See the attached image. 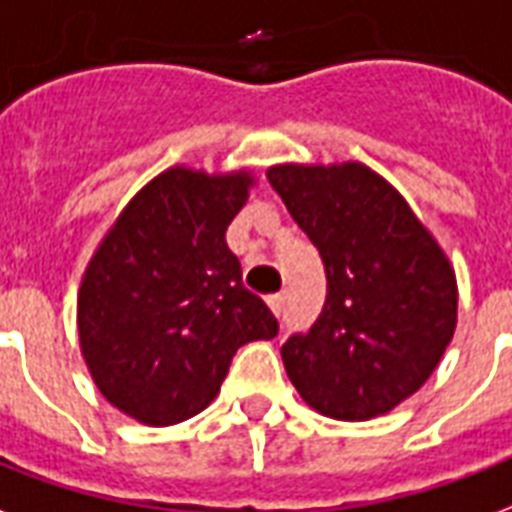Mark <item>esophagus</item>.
Wrapping results in <instances>:
<instances>
[{
    "mask_svg": "<svg viewBox=\"0 0 512 512\" xmlns=\"http://www.w3.org/2000/svg\"><path fill=\"white\" fill-rule=\"evenodd\" d=\"M286 297H289L286 292H278V294H272V297H267V305H270L275 316H281V313L286 311Z\"/></svg>",
    "mask_w": 512,
    "mask_h": 512,
    "instance_id": "1",
    "label": "esophagus"
}]
</instances>
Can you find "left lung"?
Here are the masks:
<instances>
[{
  "label": "left lung",
  "mask_w": 512,
  "mask_h": 512,
  "mask_svg": "<svg viewBox=\"0 0 512 512\" xmlns=\"http://www.w3.org/2000/svg\"><path fill=\"white\" fill-rule=\"evenodd\" d=\"M267 179L327 275L319 319L281 346L286 374L335 420L390 412L423 387L453 338L450 261L404 196L360 163L275 166Z\"/></svg>",
  "instance_id": "obj_1"
}]
</instances>
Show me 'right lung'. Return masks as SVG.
Segmentation results:
<instances>
[{
	"mask_svg": "<svg viewBox=\"0 0 512 512\" xmlns=\"http://www.w3.org/2000/svg\"><path fill=\"white\" fill-rule=\"evenodd\" d=\"M251 177L169 169L141 188L89 261L78 338L119 412L174 425L215 401L231 357L278 335L267 302L242 286L226 229Z\"/></svg>",
	"mask_w": 512,
	"mask_h": 512,
	"instance_id": "1",
	"label": "right lung"
}]
</instances>
